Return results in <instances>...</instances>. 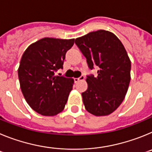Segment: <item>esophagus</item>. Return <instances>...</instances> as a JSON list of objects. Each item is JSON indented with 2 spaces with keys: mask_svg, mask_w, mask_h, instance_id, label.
Masks as SVG:
<instances>
[{
  "mask_svg": "<svg viewBox=\"0 0 152 152\" xmlns=\"http://www.w3.org/2000/svg\"><path fill=\"white\" fill-rule=\"evenodd\" d=\"M84 78H85V77H84V75H81V76H80V77H76V78H75V79H74V80H75V83H77V82H78L79 80H84Z\"/></svg>",
  "mask_w": 152,
  "mask_h": 152,
  "instance_id": "1",
  "label": "esophagus"
}]
</instances>
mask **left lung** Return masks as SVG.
Listing matches in <instances>:
<instances>
[{
    "mask_svg": "<svg viewBox=\"0 0 152 152\" xmlns=\"http://www.w3.org/2000/svg\"><path fill=\"white\" fill-rule=\"evenodd\" d=\"M91 70L98 67L97 76H88V88L82 93L88 112L107 116L124 100L131 75V61L124 45L114 33L103 29L91 32L75 39Z\"/></svg>",
    "mask_w": 152,
    "mask_h": 152,
    "instance_id": "obj_1",
    "label": "left lung"
}]
</instances>
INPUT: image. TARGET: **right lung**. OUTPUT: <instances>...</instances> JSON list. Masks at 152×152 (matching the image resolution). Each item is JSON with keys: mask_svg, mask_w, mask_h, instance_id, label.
Listing matches in <instances>:
<instances>
[{"mask_svg": "<svg viewBox=\"0 0 152 152\" xmlns=\"http://www.w3.org/2000/svg\"><path fill=\"white\" fill-rule=\"evenodd\" d=\"M74 42L75 39L46 37L31 44L23 54L18 68L21 91L29 107L42 116H56L65 107L74 79L55 72L63 68Z\"/></svg>", "mask_w": 152, "mask_h": 152, "instance_id": "obj_1", "label": "right lung"}]
</instances>
